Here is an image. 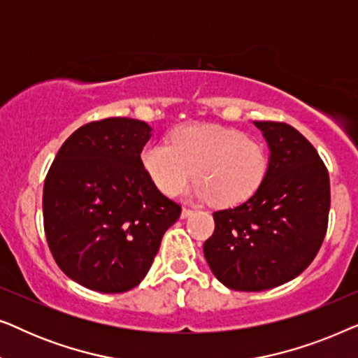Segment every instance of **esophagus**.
<instances>
[{
    "instance_id": "obj_1",
    "label": "esophagus",
    "mask_w": 358,
    "mask_h": 358,
    "mask_svg": "<svg viewBox=\"0 0 358 358\" xmlns=\"http://www.w3.org/2000/svg\"><path fill=\"white\" fill-rule=\"evenodd\" d=\"M194 213V210L192 208H187V207H184L182 208V213H180V217L182 218H187V217H190V215Z\"/></svg>"
}]
</instances>
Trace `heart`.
<instances>
[{"label": "heart", "instance_id": "b5f03b06", "mask_svg": "<svg viewBox=\"0 0 358 358\" xmlns=\"http://www.w3.org/2000/svg\"><path fill=\"white\" fill-rule=\"evenodd\" d=\"M140 159L164 195L178 194L194 173L197 180L190 194L218 205H234L251 197L268 168L264 143L217 124L180 127L171 135V145L148 143Z\"/></svg>", "mask_w": 358, "mask_h": 358}]
</instances>
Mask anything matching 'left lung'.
<instances>
[{
    "label": "left lung",
    "mask_w": 358,
    "mask_h": 358,
    "mask_svg": "<svg viewBox=\"0 0 358 358\" xmlns=\"http://www.w3.org/2000/svg\"><path fill=\"white\" fill-rule=\"evenodd\" d=\"M271 158L261 187L246 202L213 213L203 244L213 275L238 292L290 282L324 241L331 207L329 173L310 141L283 122H254Z\"/></svg>",
    "instance_id": "8db88e82"
}]
</instances>
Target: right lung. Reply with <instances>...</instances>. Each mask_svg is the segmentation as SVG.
<instances>
[{
	"mask_svg": "<svg viewBox=\"0 0 358 358\" xmlns=\"http://www.w3.org/2000/svg\"><path fill=\"white\" fill-rule=\"evenodd\" d=\"M146 122L109 117L68 136L43 184V229L58 267L102 293H124L148 273L180 205L141 166Z\"/></svg>",
	"mask_w": 358,
	"mask_h": 358,
	"instance_id": "1",
	"label": "right lung"
}]
</instances>
